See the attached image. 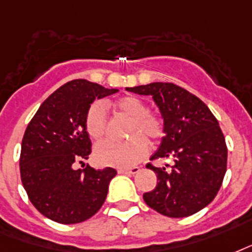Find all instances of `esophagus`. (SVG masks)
I'll list each match as a JSON object with an SVG mask.
<instances>
[{
    "label": "esophagus",
    "mask_w": 252,
    "mask_h": 252,
    "mask_svg": "<svg viewBox=\"0 0 252 252\" xmlns=\"http://www.w3.org/2000/svg\"><path fill=\"white\" fill-rule=\"evenodd\" d=\"M139 172V167H131V168H118V173H125V175H135Z\"/></svg>",
    "instance_id": "34e87169"
}]
</instances>
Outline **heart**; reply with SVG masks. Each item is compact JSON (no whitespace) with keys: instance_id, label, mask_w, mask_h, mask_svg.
Instances as JSON below:
<instances>
[{"instance_id":"obj_1","label":"heart","mask_w":252,"mask_h":252,"mask_svg":"<svg viewBox=\"0 0 252 252\" xmlns=\"http://www.w3.org/2000/svg\"><path fill=\"white\" fill-rule=\"evenodd\" d=\"M117 112L130 118L125 142L104 140L95 146L94 159L101 165L131 167L148 153V140L157 142L164 135V122L155 113L148 112L143 99L135 95H125L113 104ZM85 128L93 139H101L108 130V113L102 102L89 106L85 116Z\"/></svg>"}]
</instances>
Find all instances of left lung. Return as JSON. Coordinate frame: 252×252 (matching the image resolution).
<instances>
[{
  "label": "left lung",
  "instance_id": "8db88e82",
  "mask_svg": "<svg viewBox=\"0 0 252 252\" xmlns=\"http://www.w3.org/2000/svg\"><path fill=\"white\" fill-rule=\"evenodd\" d=\"M126 91L153 95L164 134L151 160L173 158L171 171L147 164L158 176L144 202L172 218L192 216L217 196L227 164V147L217 118L198 97L172 83H151ZM168 167V165H167Z\"/></svg>",
  "mask_w": 252,
  "mask_h": 252
}]
</instances>
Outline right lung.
<instances>
[{
	"instance_id": "add662e5",
	"label": "right lung",
	"mask_w": 252,
	"mask_h": 252,
	"mask_svg": "<svg viewBox=\"0 0 252 252\" xmlns=\"http://www.w3.org/2000/svg\"><path fill=\"white\" fill-rule=\"evenodd\" d=\"M88 80H72L40 105L22 139L21 180L31 204L63 225L83 222L105 202L114 168L94 169L84 164L91 154L85 116L95 98L114 94Z\"/></svg>"
}]
</instances>
